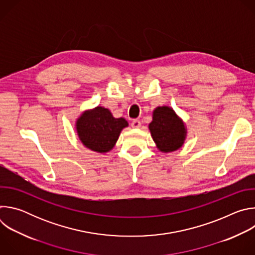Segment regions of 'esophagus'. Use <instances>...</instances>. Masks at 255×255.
<instances>
[{
    "label": "esophagus",
    "mask_w": 255,
    "mask_h": 255,
    "mask_svg": "<svg viewBox=\"0 0 255 255\" xmlns=\"http://www.w3.org/2000/svg\"><path fill=\"white\" fill-rule=\"evenodd\" d=\"M131 126H132V128H139L140 126H141V122L139 121V120H133L132 121V123H131Z\"/></svg>",
    "instance_id": "34e87169"
}]
</instances>
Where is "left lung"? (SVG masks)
<instances>
[{"label": "left lung", "mask_w": 255, "mask_h": 255, "mask_svg": "<svg viewBox=\"0 0 255 255\" xmlns=\"http://www.w3.org/2000/svg\"><path fill=\"white\" fill-rule=\"evenodd\" d=\"M148 128L156 148L163 153L179 149L188 135L186 123L169 106H158L154 109Z\"/></svg>", "instance_id": "left-lung-1"}]
</instances>
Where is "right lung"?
<instances>
[{
    "instance_id": "obj_1",
    "label": "right lung",
    "mask_w": 255,
    "mask_h": 255,
    "mask_svg": "<svg viewBox=\"0 0 255 255\" xmlns=\"http://www.w3.org/2000/svg\"><path fill=\"white\" fill-rule=\"evenodd\" d=\"M75 126L85 147L104 154L114 148L121 131L129 124L122 117L115 118L109 109L97 106L84 111Z\"/></svg>"
}]
</instances>
